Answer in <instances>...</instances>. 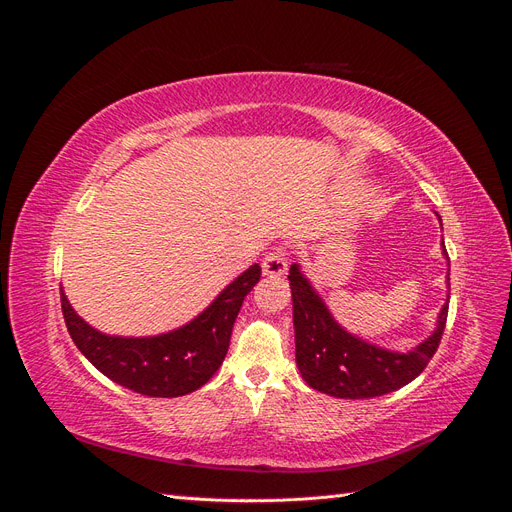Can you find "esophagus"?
<instances>
[{"label": "esophagus", "mask_w": 512, "mask_h": 512, "mask_svg": "<svg viewBox=\"0 0 512 512\" xmlns=\"http://www.w3.org/2000/svg\"><path fill=\"white\" fill-rule=\"evenodd\" d=\"M288 265H286V258L282 250H273L269 252L265 258H262V273L267 277H282L286 273Z\"/></svg>", "instance_id": "esophagus-1"}]
</instances>
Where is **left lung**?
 Segmentation results:
<instances>
[{
  "label": "left lung",
  "instance_id": "left-lung-1",
  "mask_svg": "<svg viewBox=\"0 0 512 512\" xmlns=\"http://www.w3.org/2000/svg\"><path fill=\"white\" fill-rule=\"evenodd\" d=\"M442 252L448 258L446 250ZM448 275H451V269H448ZM448 275L446 282L451 280ZM288 280L292 290L297 367L303 380L320 393L339 399H369L397 391L421 374L440 346L448 301L440 309L436 331L425 342L410 352H395L348 333L333 318L327 303L309 284L297 262L290 267Z\"/></svg>",
  "mask_w": 512,
  "mask_h": 512
}]
</instances>
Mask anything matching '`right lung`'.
<instances>
[{
  "label": "right lung",
  "mask_w": 512,
  "mask_h": 512,
  "mask_svg": "<svg viewBox=\"0 0 512 512\" xmlns=\"http://www.w3.org/2000/svg\"><path fill=\"white\" fill-rule=\"evenodd\" d=\"M260 280L252 265L183 327L153 337L106 335L74 312L61 290V312L72 342L106 378L149 397L188 395L213 378L228 352L243 299Z\"/></svg>",
  "instance_id": "right-lung-1"
}]
</instances>
